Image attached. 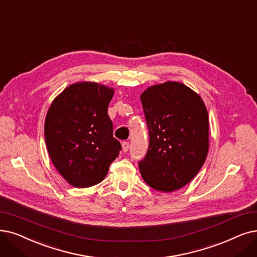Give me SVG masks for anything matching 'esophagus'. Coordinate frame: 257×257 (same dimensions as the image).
<instances>
[{
	"label": "esophagus",
	"instance_id": "esophagus-1",
	"mask_svg": "<svg viewBox=\"0 0 257 257\" xmlns=\"http://www.w3.org/2000/svg\"><path fill=\"white\" fill-rule=\"evenodd\" d=\"M121 148H122V151L127 152V151L129 150V148H130L129 143H128V142H122V143H121Z\"/></svg>",
	"mask_w": 257,
	"mask_h": 257
}]
</instances>
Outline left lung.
Instances as JSON below:
<instances>
[{"label":"left lung","instance_id":"8db88e82","mask_svg":"<svg viewBox=\"0 0 257 257\" xmlns=\"http://www.w3.org/2000/svg\"><path fill=\"white\" fill-rule=\"evenodd\" d=\"M141 101L149 129V148L139 163L144 181L162 192H173L202 168L209 150V116L196 92L178 82L145 90Z\"/></svg>","mask_w":257,"mask_h":257}]
</instances>
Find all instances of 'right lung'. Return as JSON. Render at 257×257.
I'll return each instance as SVG.
<instances>
[{
  "label": "right lung",
  "instance_id": "add662e5",
  "mask_svg": "<svg viewBox=\"0 0 257 257\" xmlns=\"http://www.w3.org/2000/svg\"><path fill=\"white\" fill-rule=\"evenodd\" d=\"M113 93L108 86L79 82L65 88L48 109L44 133L49 156L75 188L101 183L119 154L107 112Z\"/></svg>",
  "mask_w": 257,
  "mask_h": 257
}]
</instances>
